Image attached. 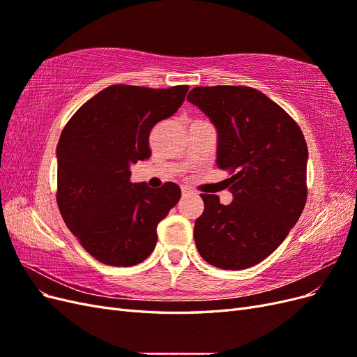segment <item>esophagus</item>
I'll use <instances>...</instances> for the list:
<instances>
[{
  "instance_id": "esophagus-1",
  "label": "esophagus",
  "mask_w": 357,
  "mask_h": 357,
  "mask_svg": "<svg viewBox=\"0 0 357 357\" xmlns=\"http://www.w3.org/2000/svg\"><path fill=\"white\" fill-rule=\"evenodd\" d=\"M181 195L183 197H188L189 195V190L186 188H181Z\"/></svg>"
}]
</instances>
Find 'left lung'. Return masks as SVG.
Segmentation results:
<instances>
[{
	"mask_svg": "<svg viewBox=\"0 0 357 357\" xmlns=\"http://www.w3.org/2000/svg\"><path fill=\"white\" fill-rule=\"evenodd\" d=\"M188 101L218 131L215 164L231 174L234 197L223 205L202 193L197 248L213 266L250 268L284 241L305 207V138L282 107L247 86H201Z\"/></svg>",
	"mask_w": 357,
	"mask_h": 357,
	"instance_id": "obj_1",
	"label": "left lung"
}]
</instances>
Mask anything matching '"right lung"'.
Returning <instances> with one entry per match:
<instances>
[{"instance_id": "1", "label": "right lung", "mask_w": 357, "mask_h": 357, "mask_svg": "<svg viewBox=\"0 0 357 357\" xmlns=\"http://www.w3.org/2000/svg\"><path fill=\"white\" fill-rule=\"evenodd\" d=\"M189 86L150 89L113 84L84 102L56 147L58 207L68 229L96 261L132 266L150 256L158 223L181 197L131 183V165L150 158L153 126L174 114Z\"/></svg>"}]
</instances>
